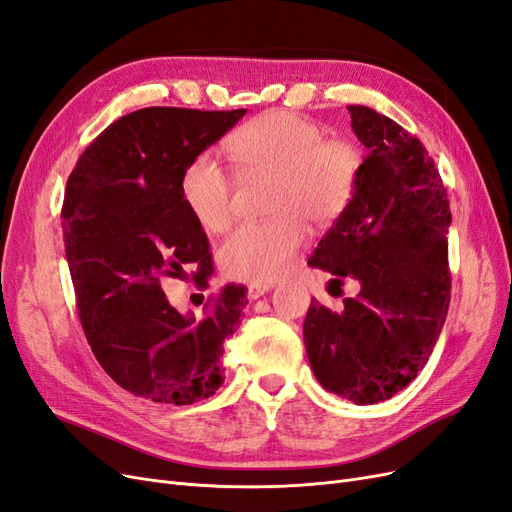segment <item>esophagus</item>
<instances>
[{
  "mask_svg": "<svg viewBox=\"0 0 512 512\" xmlns=\"http://www.w3.org/2000/svg\"><path fill=\"white\" fill-rule=\"evenodd\" d=\"M267 290H269L267 286H250V288H247V299H250V301L260 299Z\"/></svg>",
  "mask_w": 512,
  "mask_h": 512,
  "instance_id": "34e87169",
  "label": "esophagus"
}]
</instances>
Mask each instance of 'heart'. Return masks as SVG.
<instances>
[{"label": "heart", "instance_id": "obj_1", "mask_svg": "<svg viewBox=\"0 0 512 512\" xmlns=\"http://www.w3.org/2000/svg\"><path fill=\"white\" fill-rule=\"evenodd\" d=\"M232 162L245 177L273 179L271 220L243 224L218 247L220 269L230 280L265 286L290 271L305 243V222L335 224L352 205L363 173V153L348 138H327L320 123L292 111H267L250 119L228 141ZM183 205L209 232L232 218V181L209 153L183 168Z\"/></svg>", "mask_w": 512, "mask_h": 512}]
</instances>
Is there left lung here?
I'll return each instance as SVG.
<instances>
[{
	"mask_svg": "<svg viewBox=\"0 0 512 512\" xmlns=\"http://www.w3.org/2000/svg\"><path fill=\"white\" fill-rule=\"evenodd\" d=\"M369 149L352 205L307 262L359 284L342 312L312 299L303 322L309 365L324 389L378 404L425 367L451 303L444 183L423 143L374 108L348 106Z\"/></svg>",
	"mask_w": 512,
	"mask_h": 512,
	"instance_id": "left-lung-1",
	"label": "left lung"
}]
</instances>
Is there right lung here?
<instances>
[{
	"label": "right lung",
	"mask_w": 512,
	"mask_h": 512,
	"mask_svg": "<svg viewBox=\"0 0 512 512\" xmlns=\"http://www.w3.org/2000/svg\"><path fill=\"white\" fill-rule=\"evenodd\" d=\"M243 115L141 108L113 121L68 177L61 228L87 342L121 389L158 404L188 406L224 382V344L241 322L245 288L224 286L196 318L168 303L162 282L198 265L196 288L209 286V241L179 181Z\"/></svg>",
	"instance_id": "obj_1"
}]
</instances>
